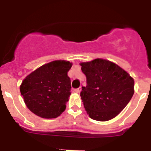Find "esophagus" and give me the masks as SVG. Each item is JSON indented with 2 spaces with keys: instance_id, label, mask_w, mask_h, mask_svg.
Segmentation results:
<instances>
[{
  "instance_id": "34e87169",
  "label": "esophagus",
  "mask_w": 151,
  "mask_h": 151,
  "mask_svg": "<svg viewBox=\"0 0 151 151\" xmlns=\"http://www.w3.org/2000/svg\"><path fill=\"white\" fill-rule=\"evenodd\" d=\"M81 90H82V87H79L78 88H76V89L74 90V91H75L76 93H80V91H81Z\"/></svg>"
}]
</instances>
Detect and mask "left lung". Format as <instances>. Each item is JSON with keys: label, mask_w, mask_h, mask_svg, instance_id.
Segmentation results:
<instances>
[{"label": "left lung", "mask_w": 151, "mask_h": 151, "mask_svg": "<svg viewBox=\"0 0 151 151\" xmlns=\"http://www.w3.org/2000/svg\"><path fill=\"white\" fill-rule=\"evenodd\" d=\"M86 76L87 86L82 87L81 99L88 116L106 122L125 108L134 94V80L115 63L104 59L80 63Z\"/></svg>", "instance_id": "obj_1"}]
</instances>
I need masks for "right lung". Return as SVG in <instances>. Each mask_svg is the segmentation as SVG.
<instances>
[{"mask_svg":"<svg viewBox=\"0 0 151 151\" xmlns=\"http://www.w3.org/2000/svg\"><path fill=\"white\" fill-rule=\"evenodd\" d=\"M72 65L69 61L55 60L25 77L20 91L31 112L43 118H56L64 112L71 95L68 72Z\"/></svg>","mask_w":151,"mask_h":151,"instance_id":"1","label":"right lung"}]
</instances>
